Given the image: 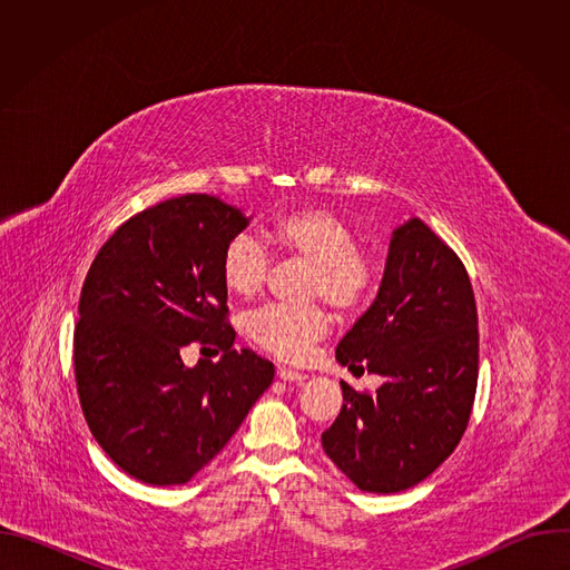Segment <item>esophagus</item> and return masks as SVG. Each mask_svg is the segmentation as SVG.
Segmentation results:
<instances>
[{
    "label": "esophagus",
    "mask_w": 570,
    "mask_h": 570,
    "mask_svg": "<svg viewBox=\"0 0 570 570\" xmlns=\"http://www.w3.org/2000/svg\"><path fill=\"white\" fill-rule=\"evenodd\" d=\"M277 376H279L282 381H304L308 374L297 372V370H291V367H277Z\"/></svg>",
    "instance_id": "obj_1"
}]
</instances>
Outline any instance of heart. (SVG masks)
<instances>
[{
  "label": "heart",
  "mask_w": 570,
  "mask_h": 570,
  "mask_svg": "<svg viewBox=\"0 0 570 570\" xmlns=\"http://www.w3.org/2000/svg\"><path fill=\"white\" fill-rule=\"evenodd\" d=\"M264 240L279 259L308 266L306 302L322 299L341 315H354L370 302L379 262L372 250L356 243L354 227L336 212L315 205L279 212L266 223ZM268 268L271 257L262 243L248 234H236L223 248L218 275L229 295L253 299L262 293ZM332 322L322 306H266L246 320V336L286 363H302L327 338Z\"/></svg>",
  "instance_id": "heart-1"
}]
</instances>
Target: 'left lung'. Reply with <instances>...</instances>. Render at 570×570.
I'll return each instance as SVG.
<instances>
[{
	"label": "left lung",
	"mask_w": 570,
	"mask_h": 570,
	"mask_svg": "<svg viewBox=\"0 0 570 570\" xmlns=\"http://www.w3.org/2000/svg\"><path fill=\"white\" fill-rule=\"evenodd\" d=\"M343 409L322 449L363 492L394 494L431 475L466 431L478 385V311L460 257L420 218L394 229L374 304L336 347Z\"/></svg>",
	"instance_id": "1"
}]
</instances>
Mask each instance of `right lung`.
<instances>
[{
	"mask_svg": "<svg viewBox=\"0 0 570 570\" xmlns=\"http://www.w3.org/2000/svg\"><path fill=\"white\" fill-rule=\"evenodd\" d=\"M248 225L207 194H185L121 223L97 253L78 302L73 374L86 422L128 475L183 484L236 433L275 365L232 350L218 264ZM187 344L223 351L187 368Z\"/></svg>",
	"mask_w": 570,
	"mask_h": 570,
	"instance_id": "1",
	"label": "right lung"
}]
</instances>
